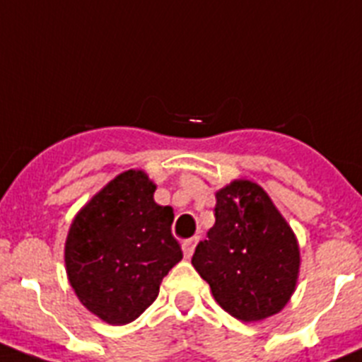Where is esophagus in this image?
<instances>
[{
	"mask_svg": "<svg viewBox=\"0 0 362 362\" xmlns=\"http://www.w3.org/2000/svg\"><path fill=\"white\" fill-rule=\"evenodd\" d=\"M199 238L197 237H192V238H187V240H183V253H185V258H192V255H194L195 251V246H197Z\"/></svg>",
	"mask_w": 362,
	"mask_h": 362,
	"instance_id": "34e87169",
	"label": "esophagus"
}]
</instances>
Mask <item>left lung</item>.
Returning <instances> with one entry per match:
<instances>
[{"mask_svg":"<svg viewBox=\"0 0 362 362\" xmlns=\"http://www.w3.org/2000/svg\"><path fill=\"white\" fill-rule=\"evenodd\" d=\"M215 199V224L195 247L192 265L233 317L251 323L274 316L289 303L300 276L293 228L250 179H233Z\"/></svg>","mask_w":362,"mask_h":362,"instance_id":"obj_1","label":"left lung"}]
</instances>
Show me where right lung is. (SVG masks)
I'll return each mask as SVG.
<instances>
[{
	"instance_id": "add662e5",
	"label": "right lung",
	"mask_w": 362,
	"mask_h": 362,
	"mask_svg": "<svg viewBox=\"0 0 362 362\" xmlns=\"http://www.w3.org/2000/svg\"><path fill=\"white\" fill-rule=\"evenodd\" d=\"M156 183L131 168L111 179L71 221L64 244L69 285L86 309L109 325H127L158 298L183 258L172 237V206L154 201Z\"/></svg>"
}]
</instances>
